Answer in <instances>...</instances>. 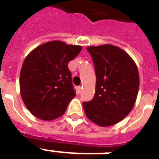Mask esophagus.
<instances>
[{"instance_id": "esophagus-1", "label": "esophagus", "mask_w": 159, "mask_h": 159, "mask_svg": "<svg viewBox=\"0 0 159 159\" xmlns=\"http://www.w3.org/2000/svg\"><path fill=\"white\" fill-rule=\"evenodd\" d=\"M81 91H82V87H81L80 86H79V87H77V89H76L77 94H80V93L81 92Z\"/></svg>"}]
</instances>
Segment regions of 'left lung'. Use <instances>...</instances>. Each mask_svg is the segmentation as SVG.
Listing matches in <instances>:
<instances>
[{
  "instance_id": "obj_1",
  "label": "left lung",
  "mask_w": 159,
  "mask_h": 159,
  "mask_svg": "<svg viewBox=\"0 0 159 159\" xmlns=\"http://www.w3.org/2000/svg\"><path fill=\"white\" fill-rule=\"evenodd\" d=\"M96 73L95 94L83 103L87 118L101 127L111 126L127 116L136 101L138 68L125 50L110 44L87 48Z\"/></svg>"
}]
</instances>
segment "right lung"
<instances>
[{
    "label": "right lung",
    "instance_id": "1",
    "mask_svg": "<svg viewBox=\"0 0 159 159\" xmlns=\"http://www.w3.org/2000/svg\"><path fill=\"white\" fill-rule=\"evenodd\" d=\"M82 48L50 41L26 57L20 71V94L27 110L37 118L52 120L65 113L75 96L68 64Z\"/></svg>",
    "mask_w": 159,
    "mask_h": 159
}]
</instances>
